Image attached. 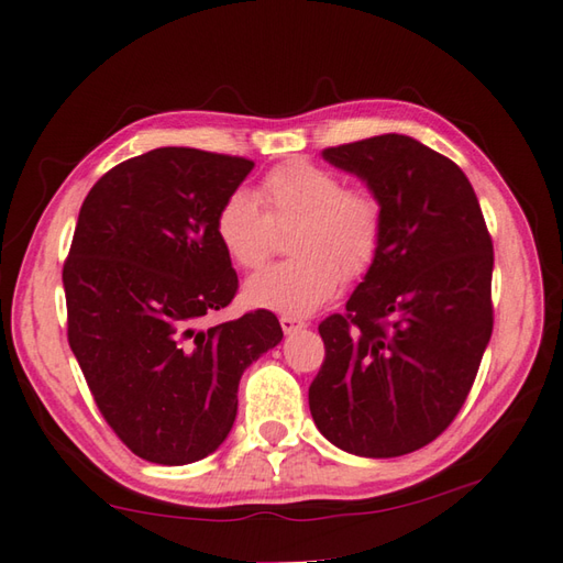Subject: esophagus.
Wrapping results in <instances>:
<instances>
[{
	"mask_svg": "<svg viewBox=\"0 0 563 563\" xmlns=\"http://www.w3.org/2000/svg\"><path fill=\"white\" fill-rule=\"evenodd\" d=\"M280 327H283V331H285V333H292V331L302 329V327H307V324H305L302 319L290 317V314H283V317H280Z\"/></svg>",
	"mask_w": 563,
	"mask_h": 563,
	"instance_id": "esophagus-1",
	"label": "esophagus"
}]
</instances>
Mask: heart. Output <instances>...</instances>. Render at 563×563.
<instances>
[{"instance_id": "obj_1", "label": "heart", "mask_w": 563, "mask_h": 563, "mask_svg": "<svg viewBox=\"0 0 563 563\" xmlns=\"http://www.w3.org/2000/svg\"><path fill=\"white\" fill-rule=\"evenodd\" d=\"M261 200L239 188L222 200L214 234L239 268L268 261L275 230H290L292 258L249 278V305L292 317L312 314L341 280H357L375 266L385 239L382 202L367 188H345L324 166L295 159L275 166L261 184ZM267 210L263 211L262 208Z\"/></svg>"}]
</instances>
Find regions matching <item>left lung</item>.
Masks as SVG:
<instances>
[{
	"instance_id": "8db88e82",
	"label": "left lung",
	"mask_w": 563,
	"mask_h": 563,
	"mask_svg": "<svg viewBox=\"0 0 563 563\" xmlns=\"http://www.w3.org/2000/svg\"><path fill=\"white\" fill-rule=\"evenodd\" d=\"M382 202L385 239L343 314L319 324L309 387L319 433L357 457H399L460 413L492 339L494 244L470 178L406 135L321 152Z\"/></svg>"
}]
</instances>
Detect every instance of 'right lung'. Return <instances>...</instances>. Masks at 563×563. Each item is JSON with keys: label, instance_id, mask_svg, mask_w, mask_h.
<instances>
[{"label": "right lung", "instance_id": "add662e5", "mask_svg": "<svg viewBox=\"0 0 563 563\" xmlns=\"http://www.w3.org/2000/svg\"><path fill=\"white\" fill-rule=\"evenodd\" d=\"M251 169L159 147L113 166L81 202L63 268L67 341L106 423L147 462L218 450L244 369L283 339L268 309L200 327L239 288L214 218Z\"/></svg>", "mask_w": 563, "mask_h": 563}]
</instances>
